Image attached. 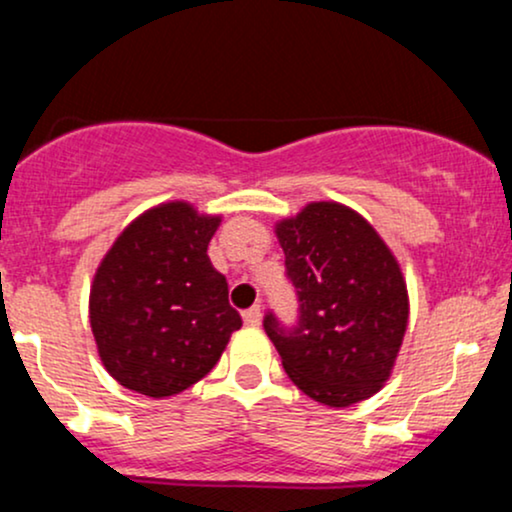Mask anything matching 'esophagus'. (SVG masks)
<instances>
[{
	"label": "esophagus",
	"instance_id": "obj_1",
	"mask_svg": "<svg viewBox=\"0 0 512 512\" xmlns=\"http://www.w3.org/2000/svg\"><path fill=\"white\" fill-rule=\"evenodd\" d=\"M243 320H245V325H248V327H260V322H262V308H260V305H252L250 310H245Z\"/></svg>",
	"mask_w": 512,
	"mask_h": 512
}]
</instances>
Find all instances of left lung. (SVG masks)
Listing matches in <instances>:
<instances>
[{
  "label": "left lung",
  "mask_w": 512,
  "mask_h": 512,
  "mask_svg": "<svg viewBox=\"0 0 512 512\" xmlns=\"http://www.w3.org/2000/svg\"><path fill=\"white\" fill-rule=\"evenodd\" d=\"M301 315L264 332L298 390L327 407H351L390 380L409 322L397 257L370 223L339 202H310L274 226Z\"/></svg>",
  "instance_id": "obj_1"
}]
</instances>
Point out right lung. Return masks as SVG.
<instances>
[{"label":"right lung","mask_w":512,"mask_h":512,"mask_svg":"<svg viewBox=\"0 0 512 512\" xmlns=\"http://www.w3.org/2000/svg\"><path fill=\"white\" fill-rule=\"evenodd\" d=\"M221 216L190 202L139 214L105 252L88 317L105 370L127 390L163 399L202 380L240 330L226 276L207 248Z\"/></svg>","instance_id":"1"}]
</instances>
